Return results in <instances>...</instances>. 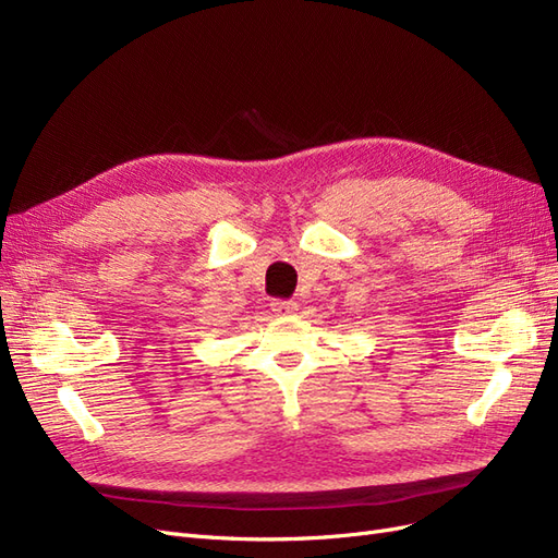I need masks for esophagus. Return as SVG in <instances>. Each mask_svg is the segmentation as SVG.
Here are the masks:
<instances>
[{
	"instance_id": "esophagus-1",
	"label": "esophagus",
	"mask_w": 558,
	"mask_h": 558,
	"mask_svg": "<svg viewBox=\"0 0 558 558\" xmlns=\"http://www.w3.org/2000/svg\"><path fill=\"white\" fill-rule=\"evenodd\" d=\"M298 305L293 300H272V312L277 316H289V314H295Z\"/></svg>"
}]
</instances>
